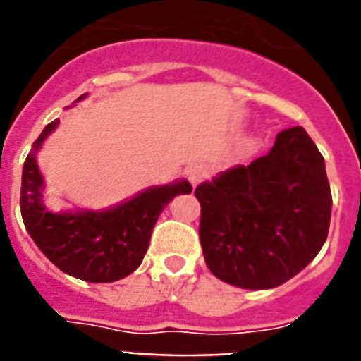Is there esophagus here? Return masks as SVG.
Segmentation results:
<instances>
[{"label": "esophagus", "mask_w": 361, "mask_h": 361, "mask_svg": "<svg viewBox=\"0 0 361 361\" xmlns=\"http://www.w3.org/2000/svg\"><path fill=\"white\" fill-rule=\"evenodd\" d=\"M187 178H189L192 185H197V183H200L206 178V169H204L202 164H191L187 169Z\"/></svg>", "instance_id": "34e87169"}]
</instances>
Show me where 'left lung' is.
Returning a JSON list of instances; mask_svg holds the SVG:
<instances>
[{
	"instance_id": "left-lung-1",
	"label": "left lung",
	"mask_w": 361,
	"mask_h": 361,
	"mask_svg": "<svg viewBox=\"0 0 361 361\" xmlns=\"http://www.w3.org/2000/svg\"><path fill=\"white\" fill-rule=\"evenodd\" d=\"M209 271L266 290L300 274L324 245L331 191L324 157L303 127L281 130L266 155L195 189Z\"/></svg>"
}]
</instances>
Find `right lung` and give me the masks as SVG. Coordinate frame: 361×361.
<instances>
[{
  "label": "right lung",
  "mask_w": 361,
  "mask_h": 361,
  "mask_svg": "<svg viewBox=\"0 0 361 361\" xmlns=\"http://www.w3.org/2000/svg\"><path fill=\"white\" fill-rule=\"evenodd\" d=\"M58 123L59 120H54L42 129L25 157L20 189L25 231L42 255L63 274L90 283L123 279L142 264L161 212L174 197L189 195L191 183L178 180L169 185L149 187L103 212L76 209L54 214L42 204L44 181L35 155Z\"/></svg>",
  "instance_id": "add662e5"
}]
</instances>
